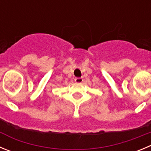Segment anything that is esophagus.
I'll list each match as a JSON object with an SVG mask.
<instances>
[{
  "mask_svg": "<svg viewBox=\"0 0 151 151\" xmlns=\"http://www.w3.org/2000/svg\"><path fill=\"white\" fill-rule=\"evenodd\" d=\"M75 81L76 83H81L83 81L82 78H75Z\"/></svg>",
  "mask_w": 151,
  "mask_h": 151,
  "instance_id": "34e87169",
  "label": "esophagus"
}]
</instances>
